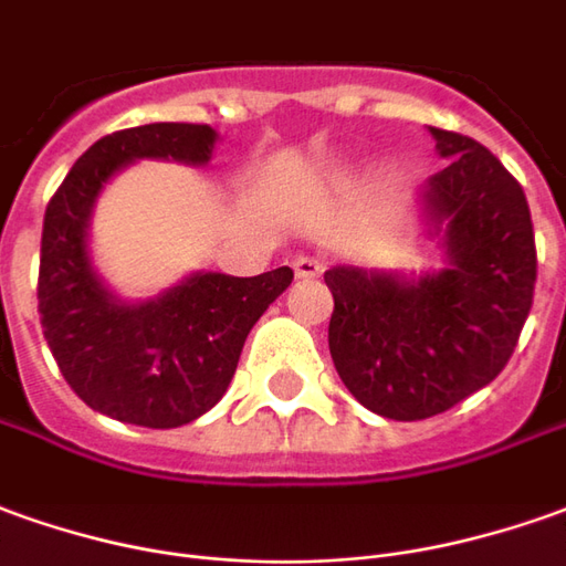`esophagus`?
<instances>
[{"instance_id": "1", "label": "esophagus", "mask_w": 566, "mask_h": 566, "mask_svg": "<svg viewBox=\"0 0 566 566\" xmlns=\"http://www.w3.org/2000/svg\"><path fill=\"white\" fill-rule=\"evenodd\" d=\"M292 268H295L298 280H314V276L323 274V261L314 259V255H298V259L292 261Z\"/></svg>"}]
</instances>
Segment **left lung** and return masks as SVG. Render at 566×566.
Masks as SVG:
<instances>
[{
    "instance_id": "8db88e82",
    "label": "left lung",
    "mask_w": 566,
    "mask_h": 566,
    "mask_svg": "<svg viewBox=\"0 0 566 566\" xmlns=\"http://www.w3.org/2000/svg\"><path fill=\"white\" fill-rule=\"evenodd\" d=\"M447 169L424 202L447 221L450 268L419 283L333 268L329 354L350 395L397 422L438 416L496 379L533 307L536 243L524 187L484 144L431 128Z\"/></svg>"
}]
</instances>
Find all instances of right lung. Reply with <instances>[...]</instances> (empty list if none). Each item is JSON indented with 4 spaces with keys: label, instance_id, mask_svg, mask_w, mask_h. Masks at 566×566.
Listing matches in <instances>:
<instances>
[{
    "label": "right lung",
    "instance_id": "1",
    "mask_svg": "<svg viewBox=\"0 0 566 566\" xmlns=\"http://www.w3.org/2000/svg\"><path fill=\"white\" fill-rule=\"evenodd\" d=\"M216 132L150 123L95 142L54 190L42 221L39 323L61 376L82 403L144 428L200 419L228 391L249 329L292 283L290 268L259 276L197 274L147 305H119L85 255V221L101 185L142 157L206 163Z\"/></svg>",
    "mask_w": 566,
    "mask_h": 566
}]
</instances>
